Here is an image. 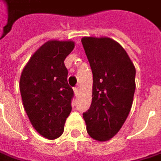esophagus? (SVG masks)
<instances>
[{"instance_id": "obj_1", "label": "esophagus", "mask_w": 161, "mask_h": 161, "mask_svg": "<svg viewBox=\"0 0 161 161\" xmlns=\"http://www.w3.org/2000/svg\"><path fill=\"white\" fill-rule=\"evenodd\" d=\"M74 91H75V95L78 96L79 95V88L76 86V87H74Z\"/></svg>"}]
</instances>
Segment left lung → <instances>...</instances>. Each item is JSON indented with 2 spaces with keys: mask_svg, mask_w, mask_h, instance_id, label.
<instances>
[{
  "mask_svg": "<svg viewBox=\"0 0 161 161\" xmlns=\"http://www.w3.org/2000/svg\"><path fill=\"white\" fill-rule=\"evenodd\" d=\"M82 44L93 74L90 108L83 113L92 138L106 141L124 124L136 91V68L124 48L109 37H86Z\"/></svg>",
  "mask_w": 161,
  "mask_h": 161,
  "instance_id": "obj_1",
  "label": "left lung"
}]
</instances>
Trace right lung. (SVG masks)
Here are the masks:
<instances>
[{"label": "right lung", "mask_w": 161, "mask_h": 161, "mask_svg": "<svg viewBox=\"0 0 161 161\" xmlns=\"http://www.w3.org/2000/svg\"><path fill=\"white\" fill-rule=\"evenodd\" d=\"M74 47L73 41L46 42L33 54L21 75L24 108L33 127L45 138L62 136L72 110L74 90L67 82L64 60Z\"/></svg>", "instance_id": "obj_1"}]
</instances>
